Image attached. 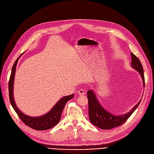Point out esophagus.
Wrapping results in <instances>:
<instances>
[{
	"instance_id": "esophagus-1",
	"label": "esophagus",
	"mask_w": 154,
	"mask_h": 154,
	"mask_svg": "<svg viewBox=\"0 0 154 154\" xmlns=\"http://www.w3.org/2000/svg\"><path fill=\"white\" fill-rule=\"evenodd\" d=\"M78 94L79 95H85V91L84 90H83V89H80V90H79V91H78Z\"/></svg>"
}]
</instances>
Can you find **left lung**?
Returning a JSON list of instances; mask_svg holds the SVG:
<instances>
[{
	"mask_svg": "<svg viewBox=\"0 0 154 154\" xmlns=\"http://www.w3.org/2000/svg\"><path fill=\"white\" fill-rule=\"evenodd\" d=\"M131 55L132 59L131 66L137 71L139 72L142 78L143 85L145 86L144 72L141 63L137 59V57L132 53H131ZM87 94L88 100L89 120L95 126L102 129H111L123 124L137 108L141 100H140V101L137 103V104L134 108H132L129 112L125 115L116 116L110 113L101 106L92 90H89Z\"/></svg>",
	"mask_w": 154,
	"mask_h": 154,
	"instance_id": "left-lung-1",
	"label": "left lung"
}]
</instances>
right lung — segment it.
I'll return each mask as SVG.
<instances>
[{
    "instance_id": "obj_1",
    "label": "right lung",
    "mask_w": 154,
    "mask_h": 154,
    "mask_svg": "<svg viewBox=\"0 0 154 154\" xmlns=\"http://www.w3.org/2000/svg\"><path fill=\"white\" fill-rule=\"evenodd\" d=\"M18 59L19 57L14 63L9 81L8 88L11 104L15 112L17 113L20 119L22 120V121L25 125L30 127V128L38 131H45L54 128L55 125H56L59 122L62 111L65 107L66 103L74 97V94L63 97L57 103V104L52 108V109L48 113H47L44 115H42L41 116H37V117H32V116H29L23 114L17 106L13 97L14 78L16 71V66H17Z\"/></svg>"
}]
</instances>
